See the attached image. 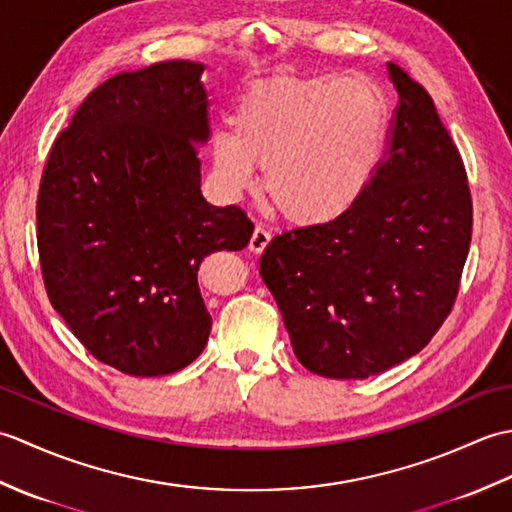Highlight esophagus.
Instances as JSON below:
<instances>
[{"label":"esophagus","mask_w":512,"mask_h":512,"mask_svg":"<svg viewBox=\"0 0 512 512\" xmlns=\"http://www.w3.org/2000/svg\"><path fill=\"white\" fill-rule=\"evenodd\" d=\"M268 244H270V233L264 226H255V231H253V235H250V242H248L250 253H255V255L264 253Z\"/></svg>","instance_id":"esophagus-1"}]
</instances>
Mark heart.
Returning a JSON list of instances; mask_svg holds the SVG:
<instances>
[{
	"instance_id": "obj_1",
	"label": "heart",
	"mask_w": 512,
	"mask_h": 512,
	"mask_svg": "<svg viewBox=\"0 0 512 512\" xmlns=\"http://www.w3.org/2000/svg\"><path fill=\"white\" fill-rule=\"evenodd\" d=\"M387 138L385 96L367 76H270L239 96L231 127L211 134L217 187L239 200L264 189L299 226L341 220L363 200Z\"/></svg>"
}]
</instances>
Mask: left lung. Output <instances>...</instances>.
<instances>
[{
    "mask_svg": "<svg viewBox=\"0 0 512 512\" xmlns=\"http://www.w3.org/2000/svg\"><path fill=\"white\" fill-rule=\"evenodd\" d=\"M387 74L398 107L363 200L273 237L259 262L299 363L325 378L363 380L418 354L449 317L471 246L460 151L429 92L394 63Z\"/></svg>",
    "mask_w": 512,
    "mask_h": 512,
    "instance_id": "8db88e82",
    "label": "left lung"
}]
</instances>
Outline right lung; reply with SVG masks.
I'll list each match as a JSON object with an SVG mask.
<instances>
[{
  "instance_id": "add662e5",
  "label": "right lung",
  "mask_w": 512,
  "mask_h": 512,
  "mask_svg": "<svg viewBox=\"0 0 512 512\" xmlns=\"http://www.w3.org/2000/svg\"><path fill=\"white\" fill-rule=\"evenodd\" d=\"M204 63L165 61L101 83L43 169L37 244L52 308L101 363L167 376L211 332L198 270L242 250L253 222L200 189L209 140Z\"/></svg>"
}]
</instances>
